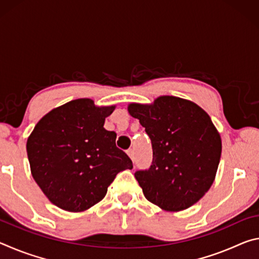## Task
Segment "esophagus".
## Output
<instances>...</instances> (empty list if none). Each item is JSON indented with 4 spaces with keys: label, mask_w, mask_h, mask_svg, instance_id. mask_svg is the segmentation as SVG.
<instances>
[{
    "label": "esophagus",
    "mask_w": 259,
    "mask_h": 259,
    "mask_svg": "<svg viewBox=\"0 0 259 259\" xmlns=\"http://www.w3.org/2000/svg\"><path fill=\"white\" fill-rule=\"evenodd\" d=\"M126 154H128L130 156L131 160L135 159V153H134V150L133 148H129V150H126Z\"/></svg>",
    "instance_id": "obj_1"
}]
</instances>
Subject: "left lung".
I'll return each mask as SVG.
<instances>
[{
    "label": "left lung",
    "instance_id": "8db88e82",
    "mask_svg": "<svg viewBox=\"0 0 259 259\" xmlns=\"http://www.w3.org/2000/svg\"><path fill=\"white\" fill-rule=\"evenodd\" d=\"M151 138L153 161L135 177L145 198L166 211H181L202 198L212 185L222 140L211 119L188 100L163 96L152 105L130 104Z\"/></svg>",
    "mask_w": 259,
    "mask_h": 259
}]
</instances>
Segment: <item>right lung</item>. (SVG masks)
Instances as JSON below:
<instances>
[{
  "instance_id": "1",
  "label": "right lung",
  "mask_w": 259,
  "mask_h": 259,
  "mask_svg": "<svg viewBox=\"0 0 259 259\" xmlns=\"http://www.w3.org/2000/svg\"><path fill=\"white\" fill-rule=\"evenodd\" d=\"M115 106L97 107L76 99L43 116L27 140L34 181L57 207L84 211L104 199L116 175L133 161L104 128Z\"/></svg>"
}]
</instances>
